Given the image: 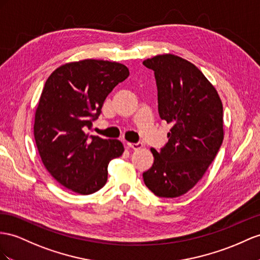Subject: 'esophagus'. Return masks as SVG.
Wrapping results in <instances>:
<instances>
[{"label":"esophagus","mask_w":260,"mask_h":260,"mask_svg":"<svg viewBox=\"0 0 260 260\" xmlns=\"http://www.w3.org/2000/svg\"><path fill=\"white\" fill-rule=\"evenodd\" d=\"M127 146L132 149L137 150V149H141L143 147V144L142 143H127Z\"/></svg>","instance_id":"esophagus-1"}]
</instances>
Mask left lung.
Returning <instances> with one entry per match:
<instances>
[{
  "label": "left lung",
  "mask_w": 260,
  "mask_h": 260,
  "mask_svg": "<svg viewBox=\"0 0 260 260\" xmlns=\"http://www.w3.org/2000/svg\"><path fill=\"white\" fill-rule=\"evenodd\" d=\"M155 73L158 112L172 127L144 182L160 198L187 193L214 160L224 138L223 105L218 93L197 67L171 54L146 59Z\"/></svg>",
  "instance_id": "obj_1"
}]
</instances>
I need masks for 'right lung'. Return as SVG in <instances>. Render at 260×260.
<instances>
[{
    "mask_svg": "<svg viewBox=\"0 0 260 260\" xmlns=\"http://www.w3.org/2000/svg\"><path fill=\"white\" fill-rule=\"evenodd\" d=\"M129 76L128 68L108 60L69 62L48 77L35 113L39 156L56 180L79 194H91L108 181V166L122 156L117 139L89 136L109 93Z\"/></svg>",
    "mask_w": 260,
    "mask_h": 260,
    "instance_id": "right-lung-1",
    "label": "right lung"
}]
</instances>
